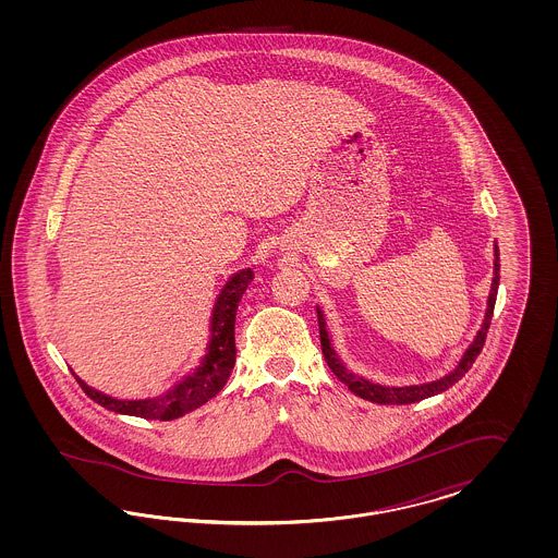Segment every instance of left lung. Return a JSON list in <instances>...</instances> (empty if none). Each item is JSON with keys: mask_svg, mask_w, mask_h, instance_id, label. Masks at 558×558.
Here are the masks:
<instances>
[{"mask_svg": "<svg viewBox=\"0 0 558 558\" xmlns=\"http://www.w3.org/2000/svg\"><path fill=\"white\" fill-rule=\"evenodd\" d=\"M494 280H492V291L487 296V310H485V318L481 322V328L477 330V337L473 339V343L469 345V349L462 353L460 362L456 364L453 371L448 372L446 376L437 378V380H430V383H421V385H405V387H389V385H378V383H372L368 378L355 374V372L349 371L345 366V362L339 357V353L335 351L332 341H330V335L326 330V318H324V312L322 307H316L318 312V326H319V343H322V353H324V360L328 364V368L335 372V376L345 383L351 393H355L357 398L368 399L374 403H389V405H403V403H416L421 399L433 398L437 393H444L446 389H450L451 385H456L469 368L473 366V362L477 360L483 343H485V337H487V328H489V322L494 316V305H496V296H498V284H500V253H498V244H494Z\"/></svg>", "mask_w": 558, "mask_h": 558, "instance_id": "8db88e82", "label": "left lung"}]
</instances>
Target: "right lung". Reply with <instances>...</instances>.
I'll use <instances>...</instances> for the list:
<instances>
[{
	"label": "right lung",
	"instance_id": "1",
	"mask_svg": "<svg viewBox=\"0 0 558 558\" xmlns=\"http://www.w3.org/2000/svg\"><path fill=\"white\" fill-rule=\"evenodd\" d=\"M255 278L253 269H240L230 276L213 305L211 324H209V343L205 347V355L198 366L186 374L171 389L157 398L119 399L107 396L94 387H89L75 372V378L87 398L94 399L102 408L117 414L137 416L146 421H173L187 412L201 408L209 399L215 398L230 378V372L236 362V343H234V322L236 310L244 291Z\"/></svg>",
	"mask_w": 558,
	"mask_h": 558
}]
</instances>
